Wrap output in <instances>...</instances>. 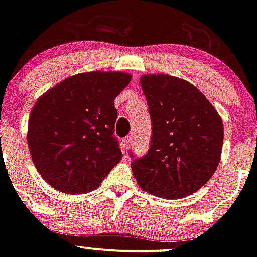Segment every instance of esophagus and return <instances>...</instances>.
<instances>
[{
    "instance_id": "esophagus-1",
    "label": "esophagus",
    "mask_w": 257,
    "mask_h": 257,
    "mask_svg": "<svg viewBox=\"0 0 257 257\" xmlns=\"http://www.w3.org/2000/svg\"><path fill=\"white\" fill-rule=\"evenodd\" d=\"M133 144V138L132 137H126L124 139V145H125V149H129V147L132 146Z\"/></svg>"
}]
</instances>
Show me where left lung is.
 Listing matches in <instances>:
<instances>
[{
	"instance_id": "obj_1",
	"label": "left lung",
	"mask_w": 257,
	"mask_h": 257,
	"mask_svg": "<svg viewBox=\"0 0 257 257\" xmlns=\"http://www.w3.org/2000/svg\"><path fill=\"white\" fill-rule=\"evenodd\" d=\"M140 83L152 138L149 152L132 162L134 178L141 190L159 198L191 196L219 166L222 119L204 94L185 79L157 73L141 76Z\"/></svg>"
}]
</instances>
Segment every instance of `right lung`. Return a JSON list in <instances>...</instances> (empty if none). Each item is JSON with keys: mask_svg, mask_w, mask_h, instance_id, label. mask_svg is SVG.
<instances>
[{"mask_svg": "<svg viewBox=\"0 0 257 257\" xmlns=\"http://www.w3.org/2000/svg\"><path fill=\"white\" fill-rule=\"evenodd\" d=\"M131 79L118 71L77 73L38 98L26 139L37 172L53 188L88 193L119 163L113 101Z\"/></svg>", "mask_w": 257, "mask_h": 257, "instance_id": "right-lung-1", "label": "right lung"}]
</instances>
